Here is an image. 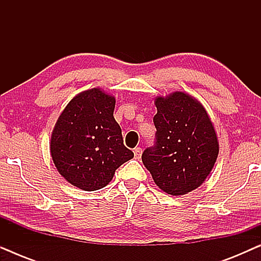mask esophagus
Listing matches in <instances>:
<instances>
[{
  "label": "esophagus",
  "mask_w": 261,
  "mask_h": 261,
  "mask_svg": "<svg viewBox=\"0 0 261 261\" xmlns=\"http://www.w3.org/2000/svg\"><path fill=\"white\" fill-rule=\"evenodd\" d=\"M133 152H134V158H135V159H140V158H141L142 149H141L140 147H135Z\"/></svg>",
  "instance_id": "34e87169"
}]
</instances>
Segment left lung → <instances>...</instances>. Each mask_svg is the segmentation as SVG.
<instances>
[{
    "label": "left lung",
    "mask_w": 261,
    "mask_h": 261,
    "mask_svg": "<svg viewBox=\"0 0 261 261\" xmlns=\"http://www.w3.org/2000/svg\"><path fill=\"white\" fill-rule=\"evenodd\" d=\"M155 107V141L142 153V163L163 191L185 195L213 170L219 154L215 129L201 103L181 91L156 97Z\"/></svg>",
    "instance_id": "8db88e82"
}]
</instances>
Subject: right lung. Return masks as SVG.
Here are the masks:
<instances>
[{
    "instance_id": "right-lung-1",
    "label": "right lung",
    "mask_w": 261,
    "mask_h": 261,
    "mask_svg": "<svg viewBox=\"0 0 261 261\" xmlns=\"http://www.w3.org/2000/svg\"><path fill=\"white\" fill-rule=\"evenodd\" d=\"M115 98L97 88L71 99L51 137V155L59 173L85 191L105 188L117 167L134 156L123 145L114 119Z\"/></svg>"
}]
</instances>
